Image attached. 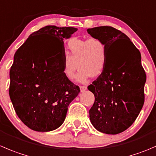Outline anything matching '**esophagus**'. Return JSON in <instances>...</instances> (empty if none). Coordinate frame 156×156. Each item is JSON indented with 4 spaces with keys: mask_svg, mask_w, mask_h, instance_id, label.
<instances>
[{
    "mask_svg": "<svg viewBox=\"0 0 156 156\" xmlns=\"http://www.w3.org/2000/svg\"><path fill=\"white\" fill-rule=\"evenodd\" d=\"M80 90H81V92L84 91V90H87V86H80Z\"/></svg>",
    "mask_w": 156,
    "mask_h": 156,
    "instance_id": "34e87169",
    "label": "esophagus"
}]
</instances>
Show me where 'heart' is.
<instances>
[{"mask_svg":"<svg viewBox=\"0 0 156 156\" xmlns=\"http://www.w3.org/2000/svg\"><path fill=\"white\" fill-rule=\"evenodd\" d=\"M68 57L62 62V73L67 79L75 77L76 66L79 72L78 82L84 83L90 78L101 75L105 69L107 51L105 44L98 38L73 37L67 43Z\"/></svg>","mask_w":156,"mask_h":156,"instance_id":"1","label":"heart"}]
</instances>
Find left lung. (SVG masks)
Masks as SVG:
<instances>
[{
  "label": "left lung",
  "mask_w": 156,
  "mask_h": 156,
  "mask_svg": "<svg viewBox=\"0 0 156 156\" xmlns=\"http://www.w3.org/2000/svg\"><path fill=\"white\" fill-rule=\"evenodd\" d=\"M87 31L101 40L107 51L104 72L87 87L95 98L89 110L90 120L100 132L120 133L133 123L144 104L146 75L141 54L126 34L113 27H98Z\"/></svg>",
  "instance_id": "1"
}]
</instances>
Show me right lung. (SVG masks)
Returning a JSON list of instances; mask_svg holds the SVG:
<instances>
[{"mask_svg":"<svg viewBox=\"0 0 156 156\" xmlns=\"http://www.w3.org/2000/svg\"><path fill=\"white\" fill-rule=\"evenodd\" d=\"M77 30L46 26L32 33L15 52L9 94L18 117L33 130L59 127L69 104L79 94V87L62 73L63 40Z\"/></svg>","mask_w":156,"mask_h":156,"instance_id":"1","label":"right lung"}]
</instances>
